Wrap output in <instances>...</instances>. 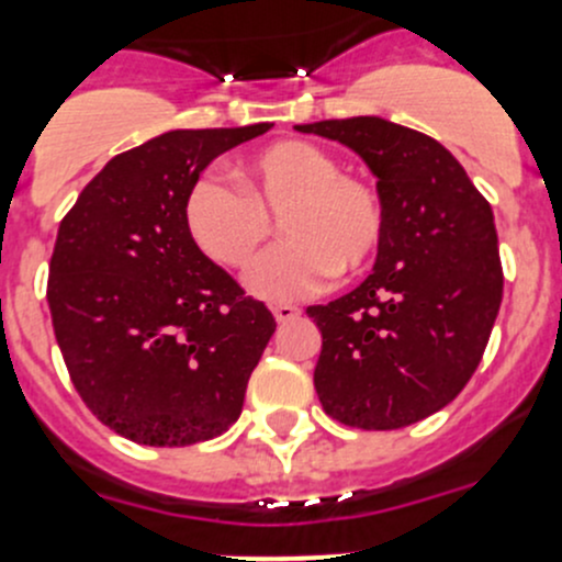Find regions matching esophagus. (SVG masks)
<instances>
[{
  "label": "esophagus",
  "mask_w": 562,
  "mask_h": 562,
  "mask_svg": "<svg viewBox=\"0 0 562 562\" xmlns=\"http://www.w3.org/2000/svg\"><path fill=\"white\" fill-rule=\"evenodd\" d=\"M271 313H274L277 323H288V321H293V317L302 315V310H299L296 304H274V307H271Z\"/></svg>",
  "instance_id": "34e87169"
}]
</instances>
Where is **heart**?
I'll return each instance as SVG.
<instances>
[{
  "instance_id": "1",
  "label": "heart",
  "mask_w": 562,
  "mask_h": 562,
  "mask_svg": "<svg viewBox=\"0 0 562 562\" xmlns=\"http://www.w3.org/2000/svg\"><path fill=\"white\" fill-rule=\"evenodd\" d=\"M239 187L217 173L192 181L184 223L192 241L225 269H249L271 234L285 236L247 277L252 296L293 302L321 291L334 271L356 274L375 258L386 214L367 181L307 140H277L239 166Z\"/></svg>"
}]
</instances>
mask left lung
<instances>
[{
    "instance_id": "8db88e82",
    "label": "left lung",
    "mask_w": 562,
    "mask_h": 562,
    "mask_svg": "<svg viewBox=\"0 0 562 562\" xmlns=\"http://www.w3.org/2000/svg\"><path fill=\"white\" fill-rule=\"evenodd\" d=\"M339 140L378 179L386 228L372 274L307 307L321 328L315 391L323 411L359 429L432 416L479 367L503 299L495 220L457 157L381 116L296 124Z\"/></svg>"
}]
</instances>
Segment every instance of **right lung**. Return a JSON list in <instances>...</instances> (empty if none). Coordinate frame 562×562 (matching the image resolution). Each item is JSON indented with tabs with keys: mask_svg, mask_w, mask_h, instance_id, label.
<instances>
[{
	"mask_svg": "<svg viewBox=\"0 0 562 562\" xmlns=\"http://www.w3.org/2000/svg\"><path fill=\"white\" fill-rule=\"evenodd\" d=\"M269 122L171 130L122 151L61 220L48 307L72 386L140 446H192L239 418L277 323L201 252L184 198L223 151Z\"/></svg>",
	"mask_w": 562,
	"mask_h": 562,
	"instance_id": "add662e5",
	"label": "right lung"
}]
</instances>
